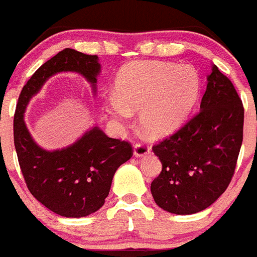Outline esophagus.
Returning <instances> with one entry per match:
<instances>
[{"label":"esophagus","mask_w":257,"mask_h":257,"mask_svg":"<svg viewBox=\"0 0 257 257\" xmlns=\"http://www.w3.org/2000/svg\"><path fill=\"white\" fill-rule=\"evenodd\" d=\"M150 152H151L150 146H147L146 143L138 142L134 145V156H137V157H143V156H147Z\"/></svg>","instance_id":"esophagus-1"}]
</instances>
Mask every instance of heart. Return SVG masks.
<instances>
[{
  "instance_id": "b5f03b06",
  "label": "heart",
  "mask_w": 257,
  "mask_h": 257,
  "mask_svg": "<svg viewBox=\"0 0 257 257\" xmlns=\"http://www.w3.org/2000/svg\"><path fill=\"white\" fill-rule=\"evenodd\" d=\"M199 86L198 73L190 66L136 62L117 76L116 97L110 100V107L119 117L141 109L143 128L152 136H167L179 128L195 104Z\"/></svg>"
}]
</instances>
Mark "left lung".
Returning <instances> with one entry per match:
<instances>
[{"label": "left lung", "instance_id": "8db88e82", "mask_svg": "<svg viewBox=\"0 0 257 257\" xmlns=\"http://www.w3.org/2000/svg\"><path fill=\"white\" fill-rule=\"evenodd\" d=\"M243 116L233 83L213 66L200 110L152 147L162 162V171L151 184L158 207L175 214H194L226 191L243 140Z\"/></svg>", "mask_w": 257, "mask_h": 257}]
</instances>
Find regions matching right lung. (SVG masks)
<instances>
[{"label":"right lung","instance_id":"add662e5","mask_svg":"<svg viewBox=\"0 0 257 257\" xmlns=\"http://www.w3.org/2000/svg\"><path fill=\"white\" fill-rule=\"evenodd\" d=\"M97 59L66 48L35 71L16 105L14 143L26 186L44 207L62 217H86L99 210L109 195L115 171L133 156V148L128 141L109 138L95 126L69 147L42 150L26 129L24 111L31 96L58 72H78L95 85L100 72Z\"/></svg>","mask_w":257,"mask_h":257}]
</instances>
